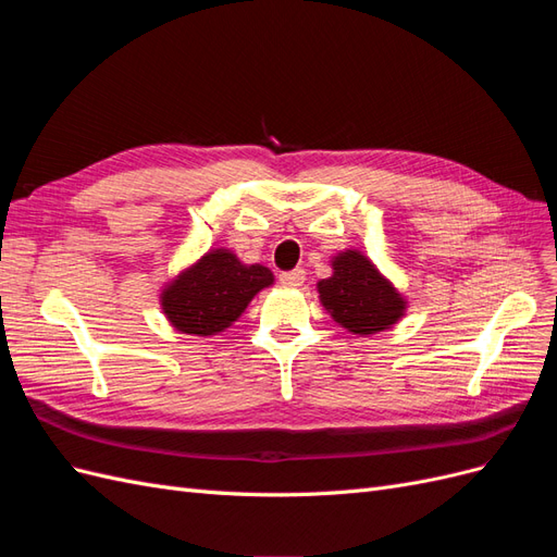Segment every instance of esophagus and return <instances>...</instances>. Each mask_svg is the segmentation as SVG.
<instances>
[{
	"label": "esophagus",
	"instance_id": "1",
	"mask_svg": "<svg viewBox=\"0 0 557 557\" xmlns=\"http://www.w3.org/2000/svg\"><path fill=\"white\" fill-rule=\"evenodd\" d=\"M278 281L285 285V288H299L305 283V269H290V272H283Z\"/></svg>",
	"mask_w": 557,
	"mask_h": 557
}]
</instances>
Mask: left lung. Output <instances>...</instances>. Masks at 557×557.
<instances>
[{"label": "left lung", "mask_w": 557, "mask_h": 557, "mask_svg": "<svg viewBox=\"0 0 557 557\" xmlns=\"http://www.w3.org/2000/svg\"><path fill=\"white\" fill-rule=\"evenodd\" d=\"M320 305L344 330L369 336L391 330L407 313V299L364 252L348 248L332 258V276L318 281Z\"/></svg>", "instance_id": "1"}]
</instances>
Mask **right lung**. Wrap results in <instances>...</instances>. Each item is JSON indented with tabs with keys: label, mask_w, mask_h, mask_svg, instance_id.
<instances>
[{
	"label": "right lung",
	"mask_w": 557,
	"mask_h": 557,
	"mask_svg": "<svg viewBox=\"0 0 557 557\" xmlns=\"http://www.w3.org/2000/svg\"><path fill=\"white\" fill-rule=\"evenodd\" d=\"M272 283L269 267L244 264L230 248H213L164 283L160 307L174 330L211 336L239 320L250 299Z\"/></svg>",
	"instance_id": "obj_1"
}]
</instances>
